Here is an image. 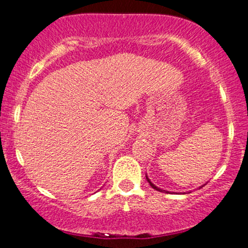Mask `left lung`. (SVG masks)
<instances>
[{
    "mask_svg": "<svg viewBox=\"0 0 248 248\" xmlns=\"http://www.w3.org/2000/svg\"><path fill=\"white\" fill-rule=\"evenodd\" d=\"M146 180L148 181L149 185H151L152 188H154L155 190H157V192H162V193H176V192H170V190H166V189H162V188H159V187H156V186H155V185L153 184V182L151 181V179H149L148 176H147V174H146ZM205 185H206V184H203L202 186H205ZM202 186H200L199 188H201V187H202ZM186 193H190V192H186ZM176 194H185V192H184V193H176Z\"/></svg>",
    "mask_w": 248,
    "mask_h": 248,
    "instance_id": "1",
    "label": "left lung"
}]
</instances>
